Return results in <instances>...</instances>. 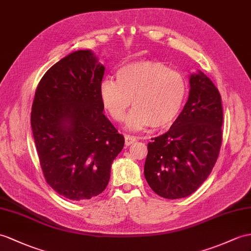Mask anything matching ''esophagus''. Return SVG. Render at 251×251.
Listing matches in <instances>:
<instances>
[{"label": "esophagus", "mask_w": 251, "mask_h": 251, "mask_svg": "<svg viewBox=\"0 0 251 251\" xmlns=\"http://www.w3.org/2000/svg\"><path fill=\"white\" fill-rule=\"evenodd\" d=\"M125 139H126V146H130V145L135 143L137 140V138L135 136H132V135H126Z\"/></svg>", "instance_id": "1"}]
</instances>
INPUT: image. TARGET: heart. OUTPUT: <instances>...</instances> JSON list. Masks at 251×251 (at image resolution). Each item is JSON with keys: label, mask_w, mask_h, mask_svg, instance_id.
Instances as JSON below:
<instances>
[{"label": "heart", "mask_w": 251, "mask_h": 251, "mask_svg": "<svg viewBox=\"0 0 251 251\" xmlns=\"http://www.w3.org/2000/svg\"><path fill=\"white\" fill-rule=\"evenodd\" d=\"M187 95V82L181 72L156 60H137L116 73V81L104 78L100 84L103 107L116 122L134 109L126 126L142 130L148 126L168 127L178 117Z\"/></svg>", "instance_id": "obj_1"}]
</instances>
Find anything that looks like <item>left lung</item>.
Returning <instances> with one entry per match:
<instances>
[{
  "mask_svg": "<svg viewBox=\"0 0 251 251\" xmlns=\"http://www.w3.org/2000/svg\"><path fill=\"white\" fill-rule=\"evenodd\" d=\"M188 100L170 129L148 144L144 174L166 199L192 195L206 180L223 142L222 97L203 72L189 77Z\"/></svg>",
  "mask_w": 251,
  "mask_h": 251,
  "instance_id": "left-lung-1",
  "label": "left lung"
}]
</instances>
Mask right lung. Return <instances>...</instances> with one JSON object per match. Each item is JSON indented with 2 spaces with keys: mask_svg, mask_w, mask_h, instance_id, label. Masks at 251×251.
<instances>
[{
  "mask_svg": "<svg viewBox=\"0 0 251 251\" xmlns=\"http://www.w3.org/2000/svg\"><path fill=\"white\" fill-rule=\"evenodd\" d=\"M104 66L89 50L72 52L49 69L36 89L30 126L47 183L70 200L106 188L125 137L103 114Z\"/></svg>",
  "mask_w": 251,
  "mask_h": 251,
  "instance_id": "add662e5",
  "label": "right lung"
}]
</instances>
